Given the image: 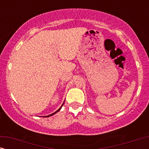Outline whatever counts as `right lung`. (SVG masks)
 <instances>
[{
	"instance_id": "1",
	"label": "right lung",
	"mask_w": 149,
	"mask_h": 149,
	"mask_svg": "<svg viewBox=\"0 0 149 149\" xmlns=\"http://www.w3.org/2000/svg\"><path fill=\"white\" fill-rule=\"evenodd\" d=\"M64 102H63V104H62V106H61V107H60V109H59L58 110H57V111H56V112H54V113L51 114V115H47V116H45V117H50V116H52V115H55V114H56V113H58V112H59V111H60V109H62V106H63V105H64Z\"/></svg>"
}]
</instances>
